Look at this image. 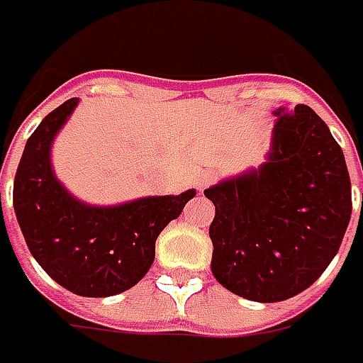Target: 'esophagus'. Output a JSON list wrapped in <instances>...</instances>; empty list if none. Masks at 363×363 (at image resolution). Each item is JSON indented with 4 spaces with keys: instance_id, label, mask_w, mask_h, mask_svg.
Instances as JSON below:
<instances>
[{
    "instance_id": "esophagus-1",
    "label": "esophagus",
    "mask_w": 363,
    "mask_h": 363,
    "mask_svg": "<svg viewBox=\"0 0 363 363\" xmlns=\"http://www.w3.org/2000/svg\"><path fill=\"white\" fill-rule=\"evenodd\" d=\"M212 182H214V174H212V172H202V174L196 177V188L200 189V191H203Z\"/></svg>"
}]
</instances>
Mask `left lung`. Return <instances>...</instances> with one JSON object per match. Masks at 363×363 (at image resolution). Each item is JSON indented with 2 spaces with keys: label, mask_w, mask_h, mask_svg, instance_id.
<instances>
[{
  "label": "left lung",
  "mask_w": 363,
  "mask_h": 363,
  "mask_svg": "<svg viewBox=\"0 0 363 363\" xmlns=\"http://www.w3.org/2000/svg\"><path fill=\"white\" fill-rule=\"evenodd\" d=\"M269 161L203 194L212 272L234 295L277 303L299 295L329 267L352 218V184L340 143L313 108H279Z\"/></svg>",
  "instance_id": "8db88e82"
}]
</instances>
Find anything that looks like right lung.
Wrapping results in <instances>:
<instances>
[{
  "mask_svg": "<svg viewBox=\"0 0 363 363\" xmlns=\"http://www.w3.org/2000/svg\"><path fill=\"white\" fill-rule=\"evenodd\" d=\"M77 105L70 99L54 108L28 139L13 179V210L32 257L58 285L80 297H111L145 277L160 232L196 189L113 208L78 202L50 165L52 141Z\"/></svg>",
  "mask_w": 363,
  "mask_h": 363,
  "instance_id": "1",
  "label": "right lung"
}]
</instances>
